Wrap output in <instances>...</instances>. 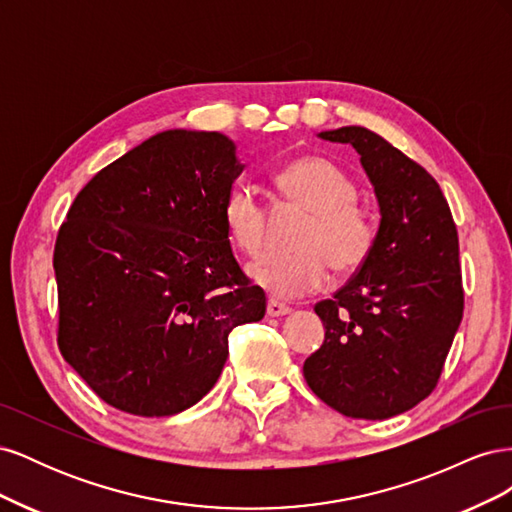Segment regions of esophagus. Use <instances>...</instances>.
Here are the masks:
<instances>
[{"label": "esophagus", "mask_w": 512, "mask_h": 512, "mask_svg": "<svg viewBox=\"0 0 512 512\" xmlns=\"http://www.w3.org/2000/svg\"><path fill=\"white\" fill-rule=\"evenodd\" d=\"M267 314L271 316V318H280V316H286V314H290V307L288 305H284V303H280V301H269L267 303Z\"/></svg>", "instance_id": "1"}]
</instances>
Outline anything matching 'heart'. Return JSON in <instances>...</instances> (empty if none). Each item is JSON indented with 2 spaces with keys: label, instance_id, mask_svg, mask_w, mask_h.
Instances as JSON below:
<instances>
[{
  "label": "heart",
  "instance_id": "obj_1",
  "mask_svg": "<svg viewBox=\"0 0 512 512\" xmlns=\"http://www.w3.org/2000/svg\"><path fill=\"white\" fill-rule=\"evenodd\" d=\"M277 185L294 207L309 213L299 228L292 254H269L247 267L250 280L277 299H292L320 288L329 267L350 275L369 260L376 245V226L356 203V183L335 162L307 156L290 162L277 175ZM230 241L256 256L267 245L269 213L250 185H235L222 205Z\"/></svg>",
  "mask_w": 512,
  "mask_h": 512
}]
</instances>
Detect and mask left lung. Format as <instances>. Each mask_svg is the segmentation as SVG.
<instances>
[{
    "mask_svg": "<svg viewBox=\"0 0 512 512\" xmlns=\"http://www.w3.org/2000/svg\"><path fill=\"white\" fill-rule=\"evenodd\" d=\"M318 138L359 153L380 226L359 273L314 307L324 342L303 376L333 410L382 421L423 401L442 374L463 316L457 228L436 179L376 132L344 126Z\"/></svg>",
    "mask_w": 512,
    "mask_h": 512,
    "instance_id": "8db88e82",
    "label": "left lung"
}]
</instances>
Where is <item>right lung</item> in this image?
Masks as SVG:
<instances>
[{"label": "right lung", "mask_w": 512, "mask_h": 512, "mask_svg": "<svg viewBox=\"0 0 512 512\" xmlns=\"http://www.w3.org/2000/svg\"><path fill=\"white\" fill-rule=\"evenodd\" d=\"M243 168L222 132L164 130L76 194L53 254L59 350L108 406L188 410L218 382L228 333L265 316L222 220Z\"/></svg>", "instance_id": "1"}]
</instances>
